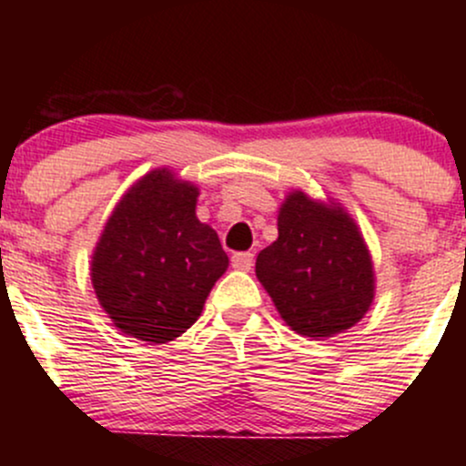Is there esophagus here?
I'll return each mask as SVG.
<instances>
[{"instance_id":"obj_1","label":"esophagus","mask_w":466,"mask_h":466,"mask_svg":"<svg viewBox=\"0 0 466 466\" xmlns=\"http://www.w3.org/2000/svg\"><path fill=\"white\" fill-rule=\"evenodd\" d=\"M251 265H254V254H249V251H237V254H232V267H234V269L249 271Z\"/></svg>"}]
</instances>
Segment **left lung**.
Instances as JSON below:
<instances>
[{"instance_id":"1","label":"left lung","mask_w":466,"mask_h":466,"mask_svg":"<svg viewBox=\"0 0 466 466\" xmlns=\"http://www.w3.org/2000/svg\"><path fill=\"white\" fill-rule=\"evenodd\" d=\"M256 276L296 333L333 337L355 326L374 296L372 260L352 218L304 192L278 215V238L256 258Z\"/></svg>"}]
</instances>
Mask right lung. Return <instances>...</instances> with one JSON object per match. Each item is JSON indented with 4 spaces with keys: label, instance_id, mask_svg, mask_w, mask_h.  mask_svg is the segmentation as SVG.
Returning <instances> with one entry per match:
<instances>
[{
    "label": "right lung",
    "instance_id": "right-lung-1",
    "mask_svg": "<svg viewBox=\"0 0 466 466\" xmlns=\"http://www.w3.org/2000/svg\"><path fill=\"white\" fill-rule=\"evenodd\" d=\"M199 190L153 170L122 197L92 258L100 304L122 333L164 344L190 329L228 269L217 232L195 215Z\"/></svg>",
    "mask_w": 466,
    "mask_h": 466
}]
</instances>
